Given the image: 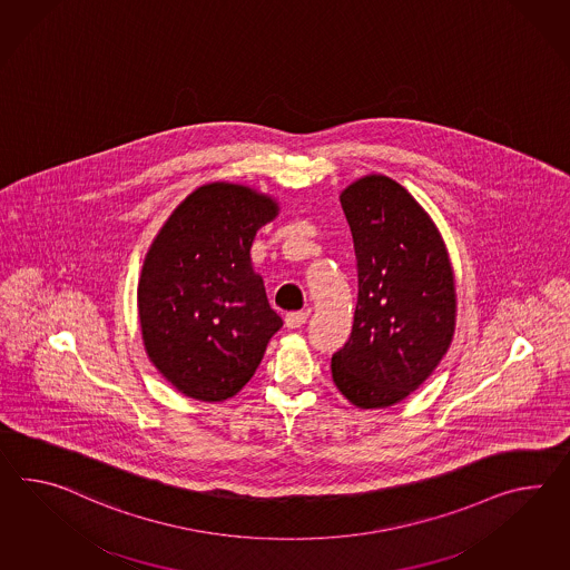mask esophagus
<instances>
[{
	"label": "esophagus",
	"mask_w": 570,
	"mask_h": 570,
	"mask_svg": "<svg viewBox=\"0 0 570 570\" xmlns=\"http://www.w3.org/2000/svg\"><path fill=\"white\" fill-rule=\"evenodd\" d=\"M306 320H308V313H306V311H294V313H288L284 321H286V327H288V330H298V327L305 325Z\"/></svg>",
	"instance_id": "obj_1"
}]
</instances>
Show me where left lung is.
<instances>
[{
  "mask_svg": "<svg viewBox=\"0 0 570 570\" xmlns=\"http://www.w3.org/2000/svg\"><path fill=\"white\" fill-rule=\"evenodd\" d=\"M340 202L358 262V303L332 376L356 407H389L416 391L451 346L455 274L436 224L400 183L366 175Z\"/></svg>",
  "mask_w": 570,
  "mask_h": 570,
  "instance_id": "1",
  "label": "left lung"
}]
</instances>
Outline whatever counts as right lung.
<instances>
[{"mask_svg":"<svg viewBox=\"0 0 570 570\" xmlns=\"http://www.w3.org/2000/svg\"><path fill=\"white\" fill-rule=\"evenodd\" d=\"M278 202L247 185L208 183L158 230L141 265V340L158 373L183 395L224 402L255 375L282 327L250 264L257 230Z\"/></svg>","mask_w":570,"mask_h":570,"instance_id":"1","label":"right lung"}]
</instances>
